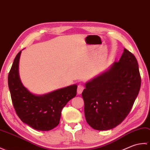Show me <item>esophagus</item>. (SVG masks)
Segmentation results:
<instances>
[{
	"mask_svg": "<svg viewBox=\"0 0 150 150\" xmlns=\"http://www.w3.org/2000/svg\"><path fill=\"white\" fill-rule=\"evenodd\" d=\"M85 87H84V85H82V84H79L78 85V89H77V92L78 94H81L82 92L83 91Z\"/></svg>",
	"mask_w": 150,
	"mask_h": 150,
	"instance_id": "esophagus-1",
	"label": "esophagus"
}]
</instances>
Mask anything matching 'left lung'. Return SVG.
Wrapping results in <instances>:
<instances>
[{
    "instance_id": "obj_1",
    "label": "left lung",
    "mask_w": 150,
    "mask_h": 150,
    "mask_svg": "<svg viewBox=\"0 0 150 150\" xmlns=\"http://www.w3.org/2000/svg\"><path fill=\"white\" fill-rule=\"evenodd\" d=\"M141 84L137 59L125 48L119 62L85 85L82 97L88 124L97 130L121 124L132 110Z\"/></svg>"
}]
</instances>
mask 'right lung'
Segmentation results:
<instances>
[{
  "label": "right lung",
  "mask_w": 150,
  "mask_h": 150,
  "mask_svg": "<svg viewBox=\"0 0 150 150\" xmlns=\"http://www.w3.org/2000/svg\"><path fill=\"white\" fill-rule=\"evenodd\" d=\"M20 51L8 74V86L13 106L21 121L36 130L48 131L57 126L62 108L77 93L76 85L43 96L33 94L21 83L18 74Z\"/></svg>",
  "instance_id": "1"
}]
</instances>
